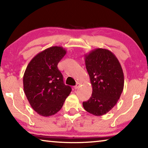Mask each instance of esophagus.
<instances>
[{
	"instance_id": "1",
	"label": "esophagus",
	"mask_w": 148,
	"mask_h": 148,
	"mask_svg": "<svg viewBox=\"0 0 148 148\" xmlns=\"http://www.w3.org/2000/svg\"><path fill=\"white\" fill-rule=\"evenodd\" d=\"M79 86H80V84H79V83H77V84H76V86H74V89H78L79 87Z\"/></svg>"
}]
</instances>
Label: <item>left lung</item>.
Returning a JSON list of instances; mask_svg holds the SVG:
<instances>
[{
	"label": "left lung",
	"mask_w": 148,
	"mask_h": 148,
	"mask_svg": "<svg viewBox=\"0 0 148 148\" xmlns=\"http://www.w3.org/2000/svg\"><path fill=\"white\" fill-rule=\"evenodd\" d=\"M86 69L92 85V95L83 102L89 113L101 116L118 101L124 87V75L118 59L108 49L97 48L85 55Z\"/></svg>",
	"instance_id": "obj_1"
}]
</instances>
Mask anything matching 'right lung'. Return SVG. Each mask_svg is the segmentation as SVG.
Here are the masks:
<instances>
[{
    "label": "right lung",
    "mask_w": 148,
    "mask_h": 148,
    "mask_svg": "<svg viewBox=\"0 0 148 148\" xmlns=\"http://www.w3.org/2000/svg\"><path fill=\"white\" fill-rule=\"evenodd\" d=\"M66 51L61 46H52L34 56L23 76V89L29 104L44 117L57 113L72 91L66 86L57 67Z\"/></svg>",
    "instance_id": "1"
}]
</instances>
